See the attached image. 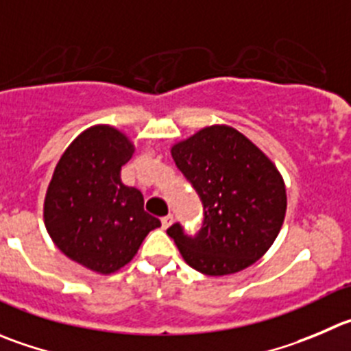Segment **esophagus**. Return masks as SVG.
I'll return each mask as SVG.
<instances>
[{"label": "esophagus", "instance_id": "1", "mask_svg": "<svg viewBox=\"0 0 351 351\" xmlns=\"http://www.w3.org/2000/svg\"><path fill=\"white\" fill-rule=\"evenodd\" d=\"M172 220H173V217L172 215H170V213H169V215H165V217H162V226H163V228H169V226H170V223H172Z\"/></svg>", "mask_w": 351, "mask_h": 351}]
</instances>
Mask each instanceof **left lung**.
Wrapping results in <instances>:
<instances>
[{
  "mask_svg": "<svg viewBox=\"0 0 351 351\" xmlns=\"http://www.w3.org/2000/svg\"><path fill=\"white\" fill-rule=\"evenodd\" d=\"M172 156L203 205L196 234L179 222L167 229L186 263L206 276L236 274L255 263L285 222L286 188L274 163L228 125L202 129L173 145Z\"/></svg>",
  "mask_w": 351,
  "mask_h": 351,
  "instance_id": "8db88e82",
  "label": "left lung"
}]
</instances>
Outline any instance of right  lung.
<instances>
[{
  "instance_id": "1",
  "label": "right lung",
  "mask_w": 351,
  "mask_h": 351,
  "mask_svg": "<svg viewBox=\"0 0 351 351\" xmlns=\"http://www.w3.org/2000/svg\"><path fill=\"white\" fill-rule=\"evenodd\" d=\"M134 146L110 125H96L65 149L48 186L45 223L55 245L73 262L99 274L129 263L149 231L160 228L145 198L122 184L120 170Z\"/></svg>"
}]
</instances>
